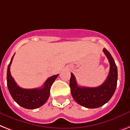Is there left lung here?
Segmentation results:
<instances>
[{"mask_svg":"<svg viewBox=\"0 0 130 130\" xmlns=\"http://www.w3.org/2000/svg\"><path fill=\"white\" fill-rule=\"evenodd\" d=\"M103 51L109 60L110 68L109 75L102 85L96 87H79L75 77L71 73V93L73 98L77 103L87 108H98L107 103L114 93L118 82V69L114 60L109 52L105 48Z\"/></svg>","mask_w":130,"mask_h":130,"instance_id":"obj_1","label":"left lung"}]
</instances>
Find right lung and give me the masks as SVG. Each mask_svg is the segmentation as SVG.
<instances>
[{
  "mask_svg": "<svg viewBox=\"0 0 130 130\" xmlns=\"http://www.w3.org/2000/svg\"><path fill=\"white\" fill-rule=\"evenodd\" d=\"M12 56L10 63L8 65L7 75V86L13 100L21 107L28 109H37L44 105L50 95L51 85L59 75H55L45 82L43 87L35 89H23L16 83L11 76L10 67L14 57Z\"/></svg>",
  "mask_w": 130,
  "mask_h": 130,
  "instance_id": "add662e5",
  "label": "right lung"
}]
</instances>
